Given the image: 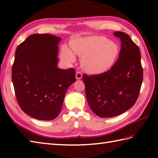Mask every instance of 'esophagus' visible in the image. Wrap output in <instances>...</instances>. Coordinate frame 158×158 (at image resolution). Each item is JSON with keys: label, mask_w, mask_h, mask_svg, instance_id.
Returning <instances> with one entry per match:
<instances>
[{"label": "esophagus", "mask_w": 158, "mask_h": 158, "mask_svg": "<svg viewBox=\"0 0 158 158\" xmlns=\"http://www.w3.org/2000/svg\"><path fill=\"white\" fill-rule=\"evenodd\" d=\"M82 78V73L79 71H77L76 73V79H81Z\"/></svg>", "instance_id": "1"}]
</instances>
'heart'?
Listing matches in <instances>:
<instances>
[{
    "label": "heart",
    "instance_id": "heart-1",
    "mask_svg": "<svg viewBox=\"0 0 158 158\" xmlns=\"http://www.w3.org/2000/svg\"><path fill=\"white\" fill-rule=\"evenodd\" d=\"M70 47L75 54L82 58L81 64L85 71L100 74L110 69L119 53V46L105 36H93L73 40ZM66 47L61 50L62 59L69 62L75 61V56Z\"/></svg>",
    "mask_w": 158,
    "mask_h": 158
}]
</instances>
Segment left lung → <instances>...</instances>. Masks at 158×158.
<instances>
[{"label":"left lung","mask_w":158,"mask_h":158,"mask_svg":"<svg viewBox=\"0 0 158 158\" xmlns=\"http://www.w3.org/2000/svg\"><path fill=\"white\" fill-rule=\"evenodd\" d=\"M113 35L122 43L116 62L105 73L83 75L89 106L96 115L104 118L119 115L133 106L143 78L139 47L125 32Z\"/></svg>","instance_id":"8db88e82"}]
</instances>
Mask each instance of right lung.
<instances>
[{"label":"right lung","mask_w":158,"mask_h":158,"mask_svg":"<svg viewBox=\"0 0 158 158\" xmlns=\"http://www.w3.org/2000/svg\"><path fill=\"white\" fill-rule=\"evenodd\" d=\"M60 41L52 35L34 34L16 49L12 81L17 101L23 112L36 119H54L67 89L76 81L75 69L57 66Z\"/></svg>","instance_id":"1"}]
</instances>
